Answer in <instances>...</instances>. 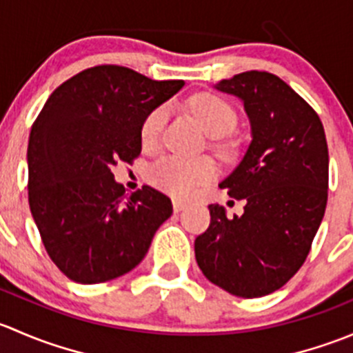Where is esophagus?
<instances>
[{
	"label": "esophagus",
	"instance_id": "34e87169",
	"mask_svg": "<svg viewBox=\"0 0 353 353\" xmlns=\"http://www.w3.org/2000/svg\"><path fill=\"white\" fill-rule=\"evenodd\" d=\"M172 206H174V212L179 213V212H183V210L188 208V203L183 201V199H174Z\"/></svg>",
	"mask_w": 353,
	"mask_h": 353
}]
</instances>
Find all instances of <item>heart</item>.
<instances>
[{
  "label": "heart",
  "instance_id": "b5f03b06",
  "mask_svg": "<svg viewBox=\"0 0 353 353\" xmlns=\"http://www.w3.org/2000/svg\"><path fill=\"white\" fill-rule=\"evenodd\" d=\"M194 119L208 137H222L236 124V110L215 94H196L190 99ZM169 119V108L159 105L141 123V145L147 150L159 147L160 137ZM215 163L206 157H163L150 169V181L157 188L177 198H190L199 186L215 176Z\"/></svg>",
  "mask_w": 353,
  "mask_h": 353
}]
</instances>
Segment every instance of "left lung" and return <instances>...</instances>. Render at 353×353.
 Returning <instances> with one entry per match:
<instances>
[{"label": "left lung", "mask_w": 353, "mask_h": 353, "mask_svg": "<svg viewBox=\"0 0 353 353\" xmlns=\"http://www.w3.org/2000/svg\"><path fill=\"white\" fill-rule=\"evenodd\" d=\"M244 105L251 141L220 183L244 199L243 215L210 205L212 222L194 241L203 275L244 299L283 287L305 261L328 199V145L311 105L276 74L244 71L213 85Z\"/></svg>", "instance_id": "8db88e82"}]
</instances>
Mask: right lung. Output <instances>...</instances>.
<instances>
[{
  "label": "right lung",
  "mask_w": 353,
  "mask_h": 353,
  "mask_svg": "<svg viewBox=\"0 0 353 353\" xmlns=\"http://www.w3.org/2000/svg\"><path fill=\"white\" fill-rule=\"evenodd\" d=\"M184 87L130 68L95 66L59 85L30 130L28 205L46 251L77 283L131 272L172 203L143 186L130 196L110 167L141 152L145 117Z\"/></svg>",
  "instance_id": "obj_1"
}]
</instances>
